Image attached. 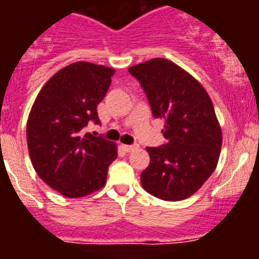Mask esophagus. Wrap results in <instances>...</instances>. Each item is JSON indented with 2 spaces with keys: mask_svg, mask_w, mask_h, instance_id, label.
<instances>
[{
  "mask_svg": "<svg viewBox=\"0 0 259 259\" xmlns=\"http://www.w3.org/2000/svg\"><path fill=\"white\" fill-rule=\"evenodd\" d=\"M122 148H123V150H124V152L130 153V152H132V150L136 149L137 145H122Z\"/></svg>",
  "mask_w": 259,
  "mask_h": 259,
  "instance_id": "esophagus-1",
  "label": "esophagus"
}]
</instances>
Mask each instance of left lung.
<instances>
[{
	"label": "left lung",
	"instance_id": "1",
	"mask_svg": "<svg viewBox=\"0 0 259 259\" xmlns=\"http://www.w3.org/2000/svg\"><path fill=\"white\" fill-rule=\"evenodd\" d=\"M140 81L154 118L163 119L166 144L146 148L150 163L141 172L148 193L180 201L198 191L214 172L222 130L209 95L174 62L154 58L128 68Z\"/></svg>",
	"mask_w": 259,
	"mask_h": 259
}]
</instances>
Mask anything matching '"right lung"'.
Here are the masks:
<instances>
[{
	"label": "right lung",
	"mask_w": 259,
	"mask_h": 259,
	"mask_svg": "<svg viewBox=\"0 0 259 259\" xmlns=\"http://www.w3.org/2000/svg\"><path fill=\"white\" fill-rule=\"evenodd\" d=\"M114 68L75 62L59 70L36 97L27 120V145L37 175L68 198L101 189L116 145L84 131L100 123L97 105L111 84Z\"/></svg>",
	"instance_id": "1"
}]
</instances>
